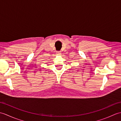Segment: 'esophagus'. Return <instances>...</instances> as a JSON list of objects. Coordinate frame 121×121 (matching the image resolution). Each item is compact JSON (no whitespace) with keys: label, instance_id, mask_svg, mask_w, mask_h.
I'll list each match as a JSON object with an SVG mask.
<instances>
[{"label":"esophagus","instance_id":"34e87169","mask_svg":"<svg viewBox=\"0 0 121 121\" xmlns=\"http://www.w3.org/2000/svg\"><path fill=\"white\" fill-rule=\"evenodd\" d=\"M56 55H61V51H56Z\"/></svg>","mask_w":121,"mask_h":121}]
</instances>
